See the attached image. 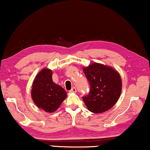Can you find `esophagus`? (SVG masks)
Returning <instances> with one entry per match:
<instances>
[{
	"label": "esophagus",
	"mask_w": 150,
	"mask_h": 150,
	"mask_svg": "<svg viewBox=\"0 0 150 150\" xmlns=\"http://www.w3.org/2000/svg\"><path fill=\"white\" fill-rule=\"evenodd\" d=\"M76 92H77V89L75 88V87H73V88L70 89V92H71V93H75Z\"/></svg>",
	"instance_id": "esophagus-1"
}]
</instances>
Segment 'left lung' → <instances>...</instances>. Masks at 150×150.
<instances>
[{"mask_svg": "<svg viewBox=\"0 0 150 150\" xmlns=\"http://www.w3.org/2000/svg\"><path fill=\"white\" fill-rule=\"evenodd\" d=\"M90 84L88 95L82 97L89 111L103 113L114 106L121 93L122 81L119 73L111 67L93 63L83 68Z\"/></svg>", "mask_w": 150, "mask_h": 150, "instance_id": "8db88e82", "label": "left lung"}]
</instances>
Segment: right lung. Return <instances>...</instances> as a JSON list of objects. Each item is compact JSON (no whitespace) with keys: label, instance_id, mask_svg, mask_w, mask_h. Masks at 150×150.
I'll return each instance as SVG.
<instances>
[{"label":"right lung","instance_id":"add662e5","mask_svg":"<svg viewBox=\"0 0 150 150\" xmlns=\"http://www.w3.org/2000/svg\"><path fill=\"white\" fill-rule=\"evenodd\" d=\"M31 93L34 104L48 113L57 110L67 97L65 89L53 82L52 70L48 68H44L37 74Z\"/></svg>","mask_w":150,"mask_h":150}]
</instances>
